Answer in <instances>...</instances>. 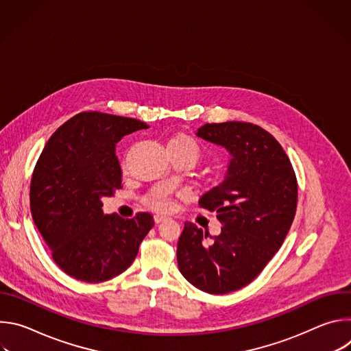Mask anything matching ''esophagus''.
<instances>
[{
	"mask_svg": "<svg viewBox=\"0 0 351 351\" xmlns=\"http://www.w3.org/2000/svg\"><path fill=\"white\" fill-rule=\"evenodd\" d=\"M165 219H168V217H165V215H160V214L154 215V221H156L157 223H161V222H164Z\"/></svg>",
	"mask_w": 351,
	"mask_h": 351,
	"instance_id": "obj_1",
	"label": "esophagus"
}]
</instances>
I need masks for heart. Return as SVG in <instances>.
Masks as SVG:
<instances>
[{"instance_id": "obj_1", "label": "heart", "mask_w": 351, "mask_h": 351, "mask_svg": "<svg viewBox=\"0 0 351 351\" xmlns=\"http://www.w3.org/2000/svg\"><path fill=\"white\" fill-rule=\"evenodd\" d=\"M168 148L183 149V152L190 153L195 160L199 157V145L191 137H189L187 134H176V136L171 137L168 140V144H167V149ZM148 204L156 210H167L169 207L168 199L161 194L149 197Z\"/></svg>"}]
</instances>
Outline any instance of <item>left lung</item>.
Returning a JSON list of instances; mask_svg holds the SVG:
<instances>
[{"label": "left lung", "mask_w": 351, "mask_h": 351, "mask_svg": "<svg viewBox=\"0 0 351 351\" xmlns=\"http://www.w3.org/2000/svg\"><path fill=\"white\" fill-rule=\"evenodd\" d=\"M195 134L232 157L223 180L198 202L223 226L208 243L207 232L186 222L178 265L197 289L225 294L254 280L280 248L295 215L297 179L282 145L257 125L206 123Z\"/></svg>", "instance_id": "left-lung-1"}]
</instances>
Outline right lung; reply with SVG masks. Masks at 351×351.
<instances>
[{"instance_id": "obj_1", "label": "right lung", "mask_w": 351, "mask_h": 351, "mask_svg": "<svg viewBox=\"0 0 351 351\" xmlns=\"http://www.w3.org/2000/svg\"><path fill=\"white\" fill-rule=\"evenodd\" d=\"M148 126L133 118L80 112L49 137L30 182L33 221L57 265L69 276L99 283L126 271L154 226L153 215H104L103 197L121 189L117 143Z\"/></svg>"}]
</instances>
